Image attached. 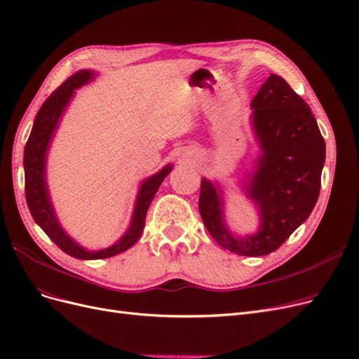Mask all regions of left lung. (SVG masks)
Here are the masks:
<instances>
[{"label":"left lung","instance_id":"1","mask_svg":"<svg viewBox=\"0 0 359 359\" xmlns=\"http://www.w3.org/2000/svg\"><path fill=\"white\" fill-rule=\"evenodd\" d=\"M262 155L248 195L259 207L255 236L235 239L222 218L220 189L201 180L199 214L212 239L230 252L261 257L274 252L314 210L321 188L325 144L308 104L277 74H270L251 102Z\"/></svg>","mask_w":359,"mask_h":359}]
</instances>
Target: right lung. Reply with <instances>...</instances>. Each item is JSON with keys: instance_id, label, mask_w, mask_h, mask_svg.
Here are the masks:
<instances>
[{"instance_id": "1", "label": "right lung", "mask_w": 359, "mask_h": 359, "mask_svg": "<svg viewBox=\"0 0 359 359\" xmlns=\"http://www.w3.org/2000/svg\"><path fill=\"white\" fill-rule=\"evenodd\" d=\"M93 77V73L89 70H79L72 74L67 81L61 83L51 95L45 100L36 118L34 121L32 132L29 135V139L25 147V194L26 202L30 214L34 220L39 224V227L48 235V238L66 254L79 259H101L110 258L120 252H124L126 249L133 246L139 238L142 236L145 227V218L151 202L157 194L160 184L167 177L171 171V165L163 168L160 173L149 177L142 183L141 192H139L136 208L133 214V220L130 229L116 245L101 249V251H86L82 246L72 241L65 230L60 227L55 214L51 207V201L46 191L45 183V155L46 148L51 141V135L57 126L58 117L63 113L65 107L73 95V90L79 86L85 85Z\"/></svg>"}]
</instances>
